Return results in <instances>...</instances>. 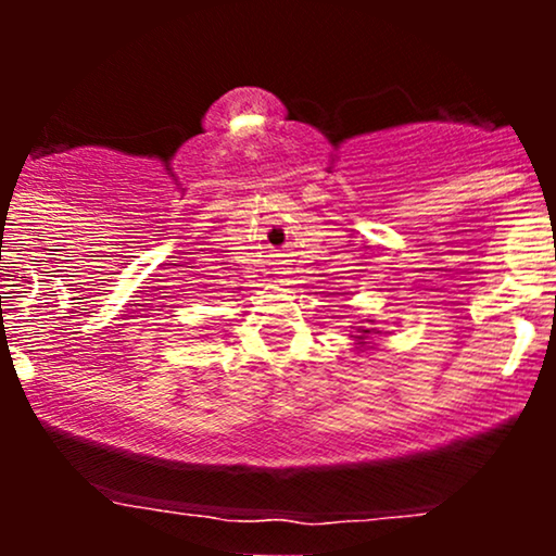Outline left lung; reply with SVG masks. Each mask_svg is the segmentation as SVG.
<instances>
[{
	"instance_id": "obj_1",
	"label": "left lung",
	"mask_w": 556,
	"mask_h": 556,
	"mask_svg": "<svg viewBox=\"0 0 556 556\" xmlns=\"http://www.w3.org/2000/svg\"><path fill=\"white\" fill-rule=\"evenodd\" d=\"M363 331H368V329H363ZM361 340H363V337H361Z\"/></svg>"
}]
</instances>
